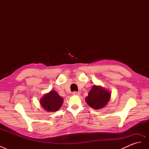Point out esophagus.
<instances>
[{"label":"esophagus","mask_w":149,"mask_h":149,"mask_svg":"<svg viewBox=\"0 0 149 149\" xmlns=\"http://www.w3.org/2000/svg\"><path fill=\"white\" fill-rule=\"evenodd\" d=\"M73 95H78V96H79V94H80V93H79V92H77V91H74V92H73Z\"/></svg>","instance_id":"34e87169"}]
</instances>
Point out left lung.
Returning <instances> with one entry per match:
<instances>
[{
	"label": "left lung",
	"instance_id": "1",
	"mask_svg": "<svg viewBox=\"0 0 149 149\" xmlns=\"http://www.w3.org/2000/svg\"><path fill=\"white\" fill-rule=\"evenodd\" d=\"M111 98V93L105 89L94 85L85 100L88 104L94 109L104 107Z\"/></svg>",
	"mask_w": 149,
	"mask_h": 149
}]
</instances>
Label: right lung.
Instances as JSON below:
<instances>
[{"label":"right lung","instance_id":"1","mask_svg":"<svg viewBox=\"0 0 149 149\" xmlns=\"http://www.w3.org/2000/svg\"><path fill=\"white\" fill-rule=\"evenodd\" d=\"M63 100L56 91H51L45 94L40 100V104L45 109L49 112H55L61 107Z\"/></svg>","mask_w":149,"mask_h":149}]
</instances>
